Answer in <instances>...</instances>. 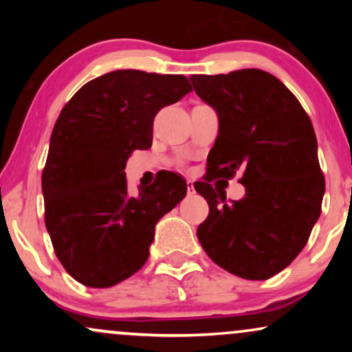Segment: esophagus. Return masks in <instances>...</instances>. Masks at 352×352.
<instances>
[{
  "instance_id": "1",
  "label": "esophagus",
  "mask_w": 352,
  "mask_h": 352,
  "mask_svg": "<svg viewBox=\"0 0 352 352\" xmlns=\"http://www.w3.org/2000/svg\"><path fill=\"white\" fill-rule=\"evenodd\" d=\"M187 192L188 193H195V187H193V182L187 180Z\"/></svg>"
}]
</instances>
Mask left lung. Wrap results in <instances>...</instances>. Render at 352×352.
<instances>
[{"label": "left lung", "mask_w": 352, "mask_h": 352, "mask_svg": "<svg viewBox=\"0 0 352 352\" xmlns=\"http://www.w3.org/2000/svg\"><path fill=\"white\" fill-rule=\"evenodd\" d=\"M190 80L220 124L208 173L195 184L210 207L197 236L223 270L245 280H268L300 254L321 215L324 177L313 124L270 72L240 69ZM236 171L244 175L245 197L227 201L209 182Z\"/></svg>", "instance_id": "obj_1"}]
</instances>
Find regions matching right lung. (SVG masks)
<instances>
[{"label":"right lung","instance_id":"right-lung-1","mask_svg":"<svg viewBox=\"0 0 352 352\" xmlns=\"http://www.w3.org/2000/svg\"><path fill=\"white\" fill-rule=\"evenodd\" d=\"M190 91L185 76L119 69L89 80L60 111L43 170L44 221L76 281L109 288L147 261L157 221L187 184L165 172L132 195L124 168L132 151L151 148L157 112Z\"/></svg>","mask_w":352,"mask_h":352}]
</instances>
